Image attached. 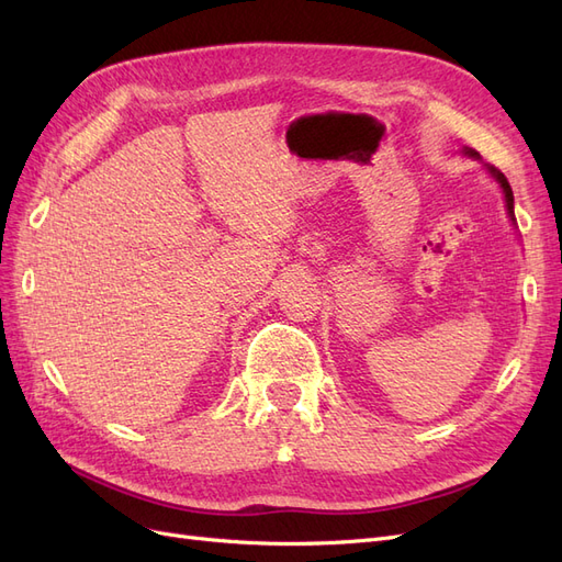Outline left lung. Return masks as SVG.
<instances>
[{"instance_id":"1","label":"left lung","mask_w":562,"mask_h":562,"mask_svg":"<svg viewBox=\"0 0 562 562\" xmlns=\"http://www.w3.org/2000/svg\"><path fill=\"white\" fill-rule=\"evenodd\" d=\"M469 155L475 157V151H469ZM490 173L499 180L502 190H504V196H506V209H508V213H512V217H514V192H512V184H508V180L504 178L502 171H497V168H490Z\"/></svg>"}]
</instances>
